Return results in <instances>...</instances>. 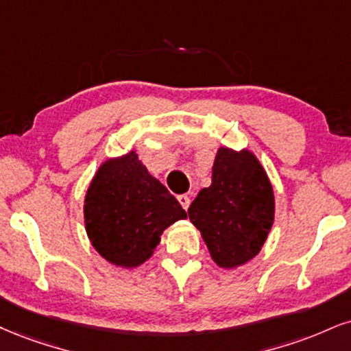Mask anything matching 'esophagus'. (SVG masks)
<instances>
[{"label":"esophagus","instance_id":"34e87169","mask_svg":"<svg viewBox=\"0 0 351 351\" xmlns=\"http://www.w3.org/2000/svg\"><path fill=\"white\" fill-rule=\"evenodd\" d=\"M178 201H180V204L183 206V209H188L189 204H191V199H189L188 194H180Z\"/></svg>","mask_w":351,"mask_h":351}]
</instances>
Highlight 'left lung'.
Instances as JSON below:
<instances>
[{
    "mask_svg": "<svg viewBox=\"0 0 351 351\" xmlns=\"http://www.w3.org/2000/svg\"><path fill=\"white\" fill-rule=\"evenodd\" d=\"M188 216L219 267L234 268L252 260L274 219L271 183L255 155L219 149L213 183L197 193Z\"/></svg>",
    "mask_w": 351,
    "mask_h": 351,
    "instance_id": "8db88e82",
    "label": "left lung"
}]
</instances>
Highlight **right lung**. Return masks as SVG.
I'll return each mask as SVG.
<instances>
[{"label": "right lung", "instance_id": "right-lung-1", "mask_svg": "<svg viewBox=\"0 0 351 351\" xmlns=\"http://www.w3.org/2000/svg\"><path fill=\"white\" fill-rule=\"evenodd\" d=\"M186 213L149 175L135 152L101 165L84 199V222L93 247L117 267L150 258L160 235Z\"/></svg>", "mask_w": 351, "mask_h": 351}]
</instances>
